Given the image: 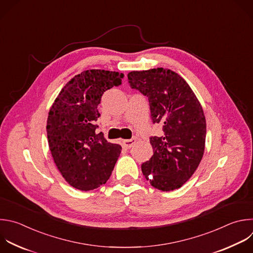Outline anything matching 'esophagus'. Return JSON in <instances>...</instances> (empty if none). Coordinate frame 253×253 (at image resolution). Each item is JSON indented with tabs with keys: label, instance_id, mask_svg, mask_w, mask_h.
<instances>
[{
	"label": "esophagus",
	"instance_id": "obj_1",
	"mask_svg": "<svg viewBox=\"0 0 253 253\" xmlns=\"http://www.w3.org/2000/svg\"><path fill=\"white\" fill-rule=\"evenodd\" d=\"M135 143H136V139H135V138L123 140V146H124L125 148H127V149H130Z\"/></svg>",
	"mask_w": 253,
	"mask_h": 253
}]
</instances>
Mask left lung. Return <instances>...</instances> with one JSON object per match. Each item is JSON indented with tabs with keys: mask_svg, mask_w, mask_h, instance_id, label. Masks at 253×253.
I'll list each match as a JSON object with an SVG mask.
<instances>
[{
	"mask_svg": "<svg viewBox=\"0 0 253 253\" xmlns=\"http://www.w3.org/2000/svg\"><path fill=\"white\" fill-rule=\"evenodd\" d=\"M132 88L146 95L154 123H164V136L152 137L151 159L142 173L156 189L181 188L196 172L205 152L207 123L203 107L187 81L167 68L128 73Z\"/></svg>",
	"mask_w": 253,
	"mask_h": 253,
	"instance_id": "obj_1",
	"label": "left lung"
}]
</instances>
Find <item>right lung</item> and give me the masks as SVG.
<instances>
[{
    "mask_svg": "<svg viewBox=\"0 0 253 253\" xmlns=\"http://www.w3.org/2000/svg\"><path fill=\"white\" fill-rule=\"evenodd\" d=\"M123 74L89 69L71 78L52 103L46 121L51 156L64 180L80 191L105 184L121 153V146L96 134L97 106L102 94L121 84Z\"/></svg>",
    "mask_w": 253,
    "mask_h": 253,
    "instance_id": "add662e5",
    "label": "right lung"
}]
</instances>
